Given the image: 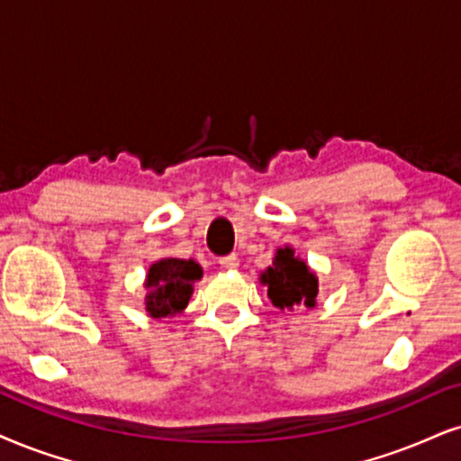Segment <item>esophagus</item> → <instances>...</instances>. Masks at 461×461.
<instances>
[{
	"mask_svg": "<svg viewBox=\"0 0 461 461\" xmlns=\"http://www.w3.org/2000/svg\"><path fill=\"white\" fill-rule=\"evenodd\" d=\"M220 265L224 267V269H237V267H240V257H237V254H229V257H221L220 258Z\"/></svg>",
	"mask_w": 461,
	"mask_h": 461,
	"instance_id": "obj_1",
	"label": "esophagus"
}]
</instances>
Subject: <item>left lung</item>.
<instances>
[{
    "mask_svg": "<svg viewBox=\"0 0 461 461\" xmlns=\"http://www.w3.org/2000/svg\"><path fill=\"white\" fill-rule=\"evenodd\" d=\"M260 282L267 286L271 303L280 310H293L297 305L314 308L318 294V277L312 274L303 260L294 257L291 246L276 252L274 265L260 274Z\"/></svg>",
    "mask_w": 461,
    "mask_h": 461,
    "instance_id": "left-lung-1",
    "label": "left lung"
}]
</instances>
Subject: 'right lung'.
Here are the masks:
<instances>
[{"mask_svg":"<svg viewBox=\"0 0 461 461\" xmlns=\"http://www.w3.org/2000/svg\"><path fill=\"white\" fill-rule=\"evenodd\" d=\"M203 277L201 265L184 258L156 260L147 271L145 310L151 318L181 314L194 293V282Z\"/></svg>","mask_w":461,"mask_h":461,"instance_id":"obj_1","label":"right lung"}]
</instances>
